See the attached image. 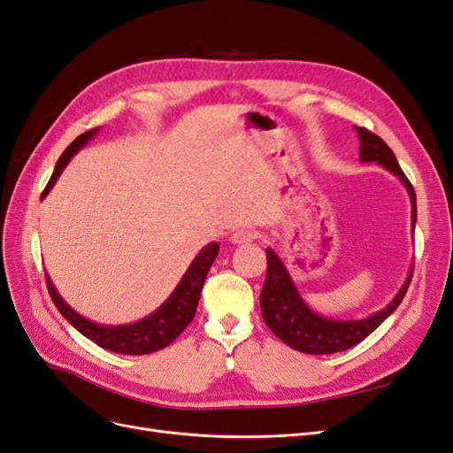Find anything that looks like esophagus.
<instances>
[{"mask_svg":"<svg viewBox=\"0 0 453 453\" xmlns=\"http://www.w3.org/2000/svg\"><path fill=\"white\" fill-rule=\"evenodd\" d=\"M257 238V232L251 230V228H238L234 234H232V242L234 243H250Z\"/></svg>","mask_w":453,"mask_h":453,"instance_id":"34e87169","label":"esophagus"}]
</instances>
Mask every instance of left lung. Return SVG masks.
I'll return each mask as SVG.
<instances>
[{
  "instance_id": "left-lung-1",
  "label": "left lung",
  "mask_w": 453,
  "mask_h": 453,
  "mask_svg": "<svg viewBox=\"0 0 453 453\" xmlns=\"http://www.w3.org/2000/svg\"><path fill=\"white\" fill-rule=\"evenodd\" d=\"M355 132L359 135V158L361 162H376L380 166L389 170L393 175L399 177L403 185L408 190L410 203H412V232L416 228V193L414 187L410 185L408 177L401 170L399 162H396L393 150L389 145L383 142L380 135L368 132L366 128L355 127ZM268 258V270L265 287L260 291V311H263V319L268 325L270 331L276 334L287 346H291L296 351H303L308 355H328L338 353L357 346L370 333L386 321L389 315L399 308L403 298L408 291V285L412 281L414 266L410 268L408 278L403 283L399 293L395 295L391 303L372 313L365 319H333L325 318V315L315 313L300 296L293 278L287 272L283 260L276 255L272 248L266 250Z\"/></svg>"
}]
</instances>
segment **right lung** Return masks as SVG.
Returning <instances> with one entry per match:
<instances>
[{"label":"right lung","mask_w":453,"mask_h":453,"mask_svg":"<svg viewBox=\"0 0 453 453\" xmlns=\"http://www.w3.org/2000/svg\"><path fill=\"white\" fill-rule=\"evenodd\" d=\"M96 134H98V128L81 134L79 138L64 150L62 157L57 162V166H54V172L43 190V195H41V200L49 195V190L54 187V183L58 181V177L67 166V162H70L77 150L81 147H85ZM217 253H219L217 242L205 245V248L195 257L193 263H190V266L183 273L181 281L177 283L173 293L166 298V303L158 306L150 315H147V318L130 325L94 323L83 318V315H79L70 304L65 303V300L58 295V291L54 289L49 273H47V287H49L54 306L60 310L64 318L70 321L81 334L92 340L94 344H98L100 348L115 351V353L145 355V353H153L170 346L172 342L185 331L188 323L193 321L205 276H208Z\"/></svg>","instance_id":"right-lung-1"}]
</instances>
